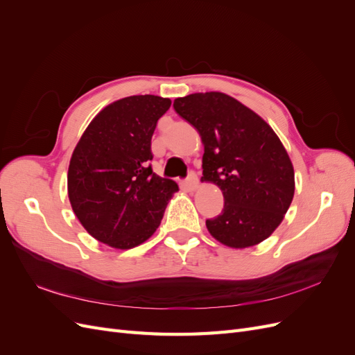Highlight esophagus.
<instances>
[{
  "label": "esophagus",
  "mask_w": 355,
  "mask_h": 355,
  "mask_svg": "<svg viewBox=\"0 0 355 355\" xmlns=\"http://www.w3.org/2000/svg\"><path fill=\"white\" fill-rule=\"evenodd\" d=\"M185 187L188 191H196L198 188V178L196 173H189L188 179L185 180Z\"/></svg>",
  "instance_id": "esophagus-1"
}]
</instances>
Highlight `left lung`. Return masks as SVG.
<instances>
[{"label": "left lung", "mask_w": 355, "mask_h": 355, "mask_svg": "<svg viewBox=\"0 0 355 355\" xmlns=\"http://www.w3.org/2000/svg\"><path fill=\"white\" fill-rule=\"evenodd\" d=\"M173 108L201 136V182L223 194L222 213L206 220L211 237L232 249L266 240L295 196L293 164L271 125L220 92L178 98Z\"/></svg>", "instance_id": "left-lung-1"}]
</instances>
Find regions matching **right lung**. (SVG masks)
I'll return each mask as SVG.
<instances>
[{
    "instance_id": "1",
    "label": "right lung",
    "mask_w": 355,
    "mask_h": 355,
    "mask_svg": "<svg viewBox=\"0 0 355 355\" xmlns=\"http://www.w3.org/2000/svg\"><path fill=\"white\" fill-rule=\"evenodd\" d=\"M171 101L128 96L96 115L75 146L68 168V197L93 239L127 250L159 227L175 180L155 175L151 139Z\"/></svg>"
}]
</instances>
